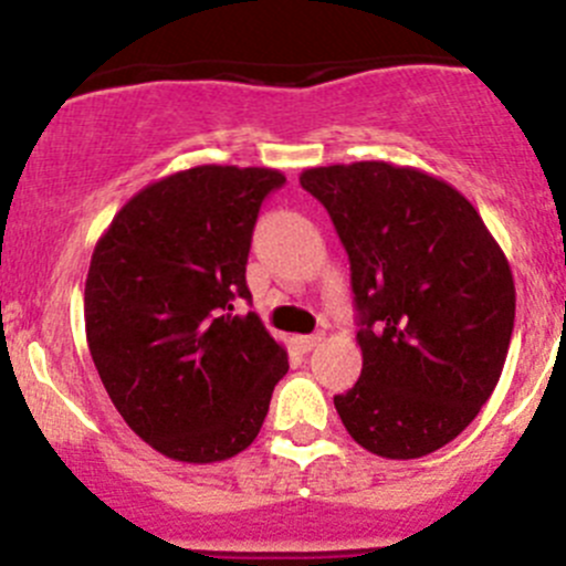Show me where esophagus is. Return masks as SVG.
Segmentation results:
<instances>
[{"label":"esophagus","mask_w":566,"mask_h":566,"mask_svg":"<svg viewBox=\"0 0 566 566\" xmlns=\"http://www.w3.org/2000/svg\"><path fill=\"white\" fill-rule=\"evenodd\" d=\"M321 339V334H301V337H293V348L298 350V354H310Z\"/></svg>","instance_id":"obj_1"}]
</instances>
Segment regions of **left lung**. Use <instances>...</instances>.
<instances>
[{"instance_id":"1","label":"left lung","mask_w":566,"mask_h":566,"mask_svg":"<svg viewBox=\"0 0 566 566\" xmlns=\"http://www.w3.org/2000/svg\"><path fill=\"white\" fill-rule=\"evenodd\" d=\"M350 262L361 376L334 406L384 459L457 440L490 400L514 328V279L475 207L389 163L306 168Z\"/></svg>"}]
</instances>
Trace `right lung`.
<instances>
[{"instance_id":"add662e5","label":"right lung","mask_w":566,"mask_h":566,"mask_svg":"<svg viewBox=\"0 0 566 566\" xmlns=\"http://www.w3.org/2000/svg\"><path fill=\"white\" fill-rule=\"evenodd\" d=\"M273 168L199 166L132 196L96 243L85 282L93 365L126 426L163 457L223 462L256 440L287 350L245 284Z\"/></svg>"}]
</instances>
